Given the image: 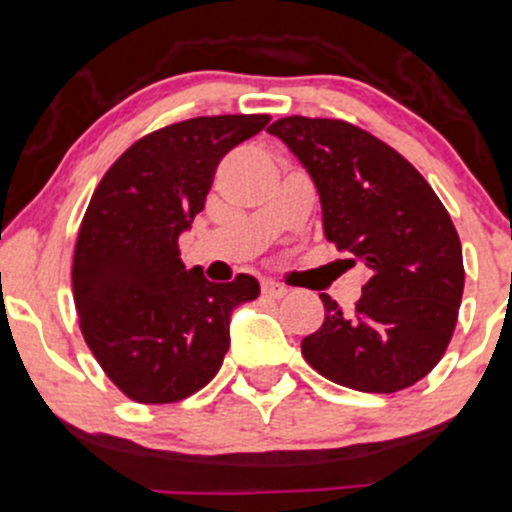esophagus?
Segmentation results:
<instances>
[{
	"mask_svg": "<svg viewBox=\"0 0 512 512\" xmlns=\"http://www.w3.org/2000/svg\"><path fill=\"white\" fill-rule=\"evenodd\" d=\"M262 294H265L267 299H282L284 294H287V289L277 282H262Z\"/></svg>",
	"mask_w": 512,
	"mask_h": 512,
	"instance_id": "34e87169",
	"label": "esophagus"
}]
</instances>
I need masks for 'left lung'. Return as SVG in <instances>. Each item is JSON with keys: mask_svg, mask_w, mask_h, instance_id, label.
<instances>
[{"mask_svg": "<svg viewBox=\"0 0 512 512\" xmlns=\"http://www.w3.org/2000/svg\"><path fill=\"white\" fill-rule=\"evenodd\" d=\"M267 132L309 171L326 240L370 270L351 314L321 294L326 316L301 341L306 363L358 392L414 385L449 346L464 294L449 213L410 161L365 129L294 115Z\"/></svg>", "mask_w": 512, "mask_h": 512, "instance_id": "obj_1", "label": "left lung"}]
</instances>
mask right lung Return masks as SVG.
<instances>
[{
	"label": "right lung",
	"instance_id": "obj_1",
	"mask_svg": "<svg viewBox=\"0 0 512 512\" xmlns=\"http://www.w3.org/2000/svg\"><path fill=\"white\" fill-rule=\"evenodd\" d=\"M267 115L193 117L147 134L107 169L78 230L73 299L100 368L144 405L208 385L230 346V314L257 299L238 274L208 282L186 270L179 235L206 206L215 166L265 129Z\"/></svg>",
	"mask_w": 512,
	"mask_h": 512
}]
</instances>
